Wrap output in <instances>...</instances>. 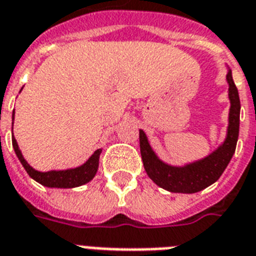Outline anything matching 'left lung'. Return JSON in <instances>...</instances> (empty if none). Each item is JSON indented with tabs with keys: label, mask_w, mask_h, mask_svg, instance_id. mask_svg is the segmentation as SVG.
Returning a JSON list of instances; mask_svg holds the SVG:
<instances>
[{
	"label": "left lung",
	"mask_w": 256,
	"mask_h": 256,
	"mask_svg": "<svg viewBox=\"0 0 256 256\" xmlns=\"http://www.w3.org/2000/svg\"><path fill=\"white\" fill-rule=\"evenodd\" d=\"M227 82L230 84L228 96L231 100L227 136L223 145H220L206 158L188 164L185 166H170L162 162L156 156L150 148L146 134L140 130L142 162L148 176L158 186L174 193H196L214 184L223 174L236 149L238 136H239V116H240V99H239L236 86L232 79L231 70H228Z\"/></svg>",
	"instance_id": "1"
}]
</instances>
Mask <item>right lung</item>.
<instances>
[{
	"instance_id": "obj_1",
	"label": "right lung",
	"mask_w": 256,
	"mask_h": 256,
	"mask_svg": "<svg viewBox=\"0 0 256 256\" xmlns=\"http://www.w3.org/2000/svg\"><path fill=\"white\" fill-rule=\"evenodd\" d=\"M13 120H14V111H13ZM12 144H13L16 156L18 157L20 162L22 164L26 173L32 177L33 180L40 182L44 186H48V188H75V186H80V185L90 182L96 174L98 166H99V156L102 153V149L95 150V153L87 160V162L83 164L82 166L74 168V169L38 172L34 170L25 161L22 154H21V150L18 149L14 136H12Z\"/></svg>"
}]
</instances>
